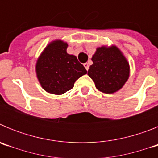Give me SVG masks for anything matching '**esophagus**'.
Here are the masks:
<instances>
[{
	"mask_svg": "<svg viewBox=\"0 0 158 158\" xmlns=\"http://www.w3.org/2000/svg\"><path fill=\"white\" fill-rule=\"evenodd\" d=\"M84 66L85 67V69H86V70H89V65L88 63H85L84 64Z\"/></svg>",
	"mask_w": 158,
	"mask_h": 158,
	"instance_id": "34e87169",
	"label": "esophagus"
}]
</instances>
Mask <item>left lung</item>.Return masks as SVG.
<instances>
[{"mask_svg": "<svg viewBox=\"0 0 158 158\" xmlns=\"http://www.w3.org/2000/svg\"><path fill=\"white\" fill-rule=\"evenodd\" d=\"M88 75L96 89L107 94L116 93L127 81L130 65L126 57L115 45L102 46L96 48L92 57Z\"/></svg>", "mask_w": 158, "mask_h": 158, "instance_id": "1", "label": "left lung"}]
</instances>
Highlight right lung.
Here are the masks:
<instances>
[{
	"instance_id": "1",
	"label": "right lung",
	"mask_w": 158,
	"mask_h": 158,
	"mask_svg": "<svg viewBox=\"0 0 158 158\" xmlns=\"http://www.w3.org/2000/svg\"><path fill=\"white\" fill-rule=\"evenodd\" d=\"M67 47L66 42L53 40L38 58L36 76L41 87L48 93L64 94L73 88L78 78L87 73L77 57L67 53Z\"/></svg>"
}]
</instances>
